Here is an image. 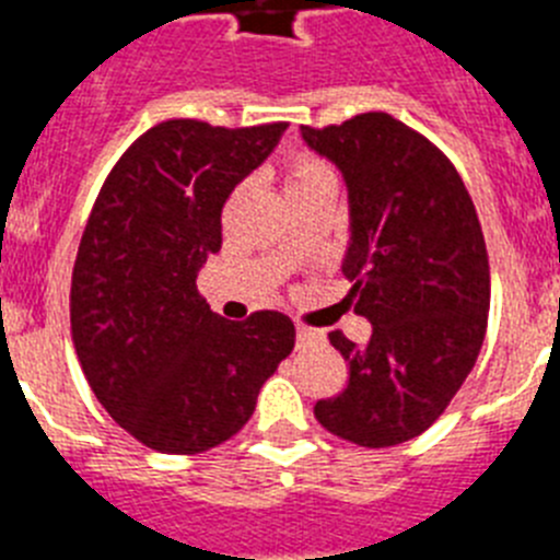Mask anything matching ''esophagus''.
<instances>
[{"instance_id":"34e87169","label":"esophagus","mask_w":560,"mask_h":560,"mask_svg":"<svg viewBox=\"0 0 560 560\" xmlns=\"http://www.w3.org/2000/svg\"><path fill=\"white\" fill-rule=\"evenodd\" d=\"M314 341H323V334H319V330L296 325V348H305V345H314Z\"/></svg>"}]
</instances>
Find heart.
<instances>
[{
    "label": "heart",
    "instance_id": "heart-1",
    "mask_svg": "<svg viewBox=\"0 0 560 560\" xmlns=\"http://www.w3.org/2000/svg\"><path fill=\"white\" fill-rule=\"evenodd\" d=\"M323 179H330L328 165H323V162L314 160V156L300 153V156H294V160L289 162V167H285V196L300 190V187H308L314 185V182Z\"/></svg>",
    "mask_w": 560,
    "mask_h": 560
}]
</instances>
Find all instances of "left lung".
Instances as JSON below:
<instances>
[{
	"label": "left lung",
	"mask_w": 560,
	"mask_h": 560,
	"mask_svg": "<svg viewBox=\"0 0 560 560\" xmlns=\"http://www.w3.org/2000/svg\"><path fill=\"white\" fill-rule=\"evenodd\" d=\"M300 131L345 176L341 271L353 311L373 325L364 348L328 334L348 361V387L316 400L314 415L355 446H398L446 412L482 348L491 305L482 226L446 153L389 114Z\"/></svg>",
	"instance_id": "left-lung-1"
}]
</instances>
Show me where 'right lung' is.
<instances>
[{"mask_svg":"<svg viewBox=\"0 0 560 560\" xmlns=\"http://www.w3.org/2000/svg\"><path fill=\"white\" fill-rule=\"evenodd\" d=\"M289 122L148 128L103 182L78 246L69 319L89 387L131 438L199 454L244 429L257 393L294 350V323L212 314L196 289L221 249V210Z\"/></svg>","mask_w":560,"mask_h":560,"instance_id":"1","label":"right lung"}]
</instances>
